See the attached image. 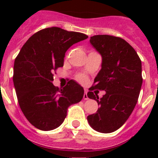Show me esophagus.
<instances>
[{
	"label": "esophagus",
	"mask_w": 158,
	"mask_h": 158,
	"mask_svg": "<svg viewBox=\"0 0 158 158\" xmlns=\"http://www.w3.org/2000/svg\"><path fill=\"white\" fill-rule=\"evenodd\" d=\"M87 93H88V90L85 89V90H84V100H88V99H89V97H88V95H87Z\"/></svg>",
	"instance_id": "34e87169"
}]
</instances>
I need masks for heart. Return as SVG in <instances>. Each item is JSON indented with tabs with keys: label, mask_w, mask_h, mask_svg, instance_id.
I'll list each match as a JSON object with an SVG mask.
<instances>
[{
	"label": "heart",
	"mask_w": 158,
	"mask_h": 158,
	"mask_svg": "<svg viewBox=\"0 0 158 158\" xmlns=\"http://www.w3.org/2000/svg\"><path fill=\"white\" fill-rule=\"evenodd\" d=\"M78 79H79V81H81V82L86 81V78H85L84 76H83V75H79V76L78 77Z\"/></svg>",
	"instance_id": "heart-1"
}]
</instances>
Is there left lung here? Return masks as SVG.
<instances>
[{"mask_svg": "<svg viewBox=\"0 0 158 158\" xmlns=\"http://www.w3.org/2000/svg\"><path fill=\"white\" fill-rule=\"evenodd\" d=\"M89 42L101 55L102 68L87 94L100 108L87 120L94 130L108 134L120 129L135 109L143 84L142 63L135 49L122 38L95 35ZM94 89L104 90L106 94L99 99L96 91L91 92Z\"/></svg>", "mask_w": 158, "mask_h": 158, "instance_id": "left-lung-1", "label": "left lung"}]
</instances>
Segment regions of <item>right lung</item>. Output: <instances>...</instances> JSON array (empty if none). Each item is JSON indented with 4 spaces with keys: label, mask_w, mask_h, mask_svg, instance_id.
I'll return each instance as SVG.
<instances>
[{
    "label": "right lung",
    "mask_w": 158,
    "mask_h": 158,
    "mask_svg": "<svg viewBox=\"0 0 158 158\" xmlns=\"http://www.w3.org/2000/svg\"><path fill=\"white\" fill-rule=\"evenodd\" d=\"M88 36L52 27L34 33L24 43L14 64L13 82L20 109L27 120L41 130L56 129L67 109L84 97V89L71 79L64 88L52 84L53 73L63 66L66 51Z\"/></svg>",
    "instance_id": "right-lung-1"
}]
</instances>
